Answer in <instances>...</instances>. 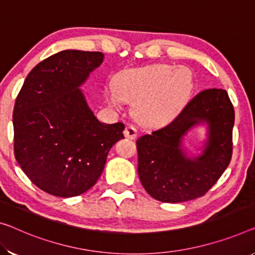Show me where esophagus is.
Listing matches in <instances>:
<instances>
[{
	"instance_id": "obj_1",
	"label": "esophagus",
	"mask_w": 255,
	"mask_h": 255,
	"mask_svg": "<svg viewBox=\"0 0 255 255\" xmlns=\"http://www.w3.org/2000/svg\"><path fill=\"white\" fill-rule=\"evenodd\" d=\"M124 135L127 136L128 139L134 140L136 138V135H138V130H136L133 125H128L124 130Z\"/></svg>"
}]
</instances>
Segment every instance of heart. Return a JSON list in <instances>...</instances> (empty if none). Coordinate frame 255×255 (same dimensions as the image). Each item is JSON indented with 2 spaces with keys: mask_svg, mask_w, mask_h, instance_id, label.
<instances>
[{
  "mask_svg": "<svg viewBox=\"0 0 255 255\" xmlns=\"http://www.w3.org/2000/svg\"><path fill=\"white\" fill-rule=\"evenodd\" d=\"M193 87L190 70L183 66L154 65L120 74L115 89L104 90L109 107L120 111L122 100L131 101L140 122L148 125L166 123L173 119Z\"/></svg>",
  "mask_w": 255,
  "mask_h": 255,
  "instance_id": "heart-1",
  "label": "heart"
}]
</instances>
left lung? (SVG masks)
<instances>
[{"mask_svg":"<svg viewBox=\"0 0 255 255\" xmlns=\"http://www.w3.org/2000/svg\"><path fill=\"white\" fill-rule=\"evenodd\" d=\"M235 112L222 89L199 92L162 128L136 140L138 174L151 197L181 203L205 195L229 165ZM205 125L201 154L189 155L183 141L188 131Z\"/></svg>","mask_w":255,"mask_h":255,"instance_id":"left-lung-1","label":"left lung"}]
</instances>
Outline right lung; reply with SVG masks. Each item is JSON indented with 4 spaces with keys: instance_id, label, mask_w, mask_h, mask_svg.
<instances>
[{
    "instance_id": "obj_1",
    "label": "right lung",
    "mask_w": 255,
    "mask_h": 255,
    "mask_svg": "<svg viewBox=\"0 0 255 255\" xmlns=\"http://www.w3.org/2000/svg\"><path fill=\"white\" fill-rule=\"evenodd\" d=\"M104 53L65 50L27 75L13 109L14 156L35 186L74 197L96 185L124 124L97 119L81 90Z\"/></svg>"
}]
</instances>
